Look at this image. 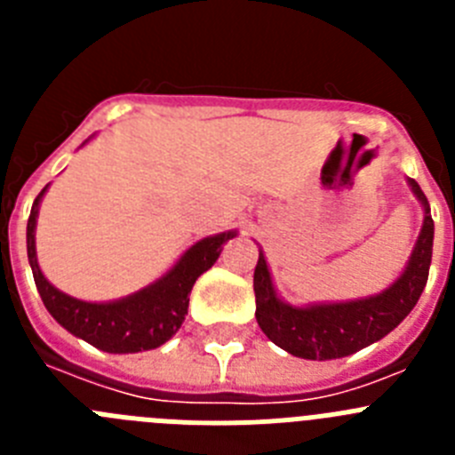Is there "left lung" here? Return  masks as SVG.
<instances>
[{
  "label": "left lung",
  "mask_w": 455,
  "mask_h": 455,
  "mask_svg": "<svg viewBox=\"0 0 455 455\" xmlns=\"http://www.w3.org/2000/svg\"><path fill=\"white\" fill-rule=\"evenodd\" d=\"M408 187L424 209V223L403 273L380 293L355 300L307 303L296 307L277 296L267 257L259 251L252 277L255 316L264 335L275 347L303 360H337L383 339L412 312L428 280L435 225L431 219V204L419 184L408 178Z\"/></svg>",
  "instance_id": "8db88e82"
}]
</instances>
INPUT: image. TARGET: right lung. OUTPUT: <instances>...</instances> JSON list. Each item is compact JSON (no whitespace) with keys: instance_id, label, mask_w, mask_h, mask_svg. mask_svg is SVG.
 I'll list each match as a JSON object with an SVG mask.
<instances>
[{"instance_id":"obj_1","label":"right lung","mask_w":455,"mask_h":455,"mask_svg":"<svg viewBox=\"0 0 455 455\" xmlns=\"http://www.w3.org/2000/svg\"><path fill=\"white\" fill-rule=\"evenodd\" d=\"M47 187L34 200L29 220H27V255H29L31 273H34L36 287H38L47 312L68 332L104 353L152 351V348L166 344L180 331V325L187 316L188 293H191L196 280L214 267L223 251V243L228 239H235L236 230L196 241L188 251L182 252L178 262L172 264L171 271L124 299L88 303V300L72 299L68 293L59 291L38 267L36 219H38L40 200L45 196Z\"/></svg>"}]
</instances>
